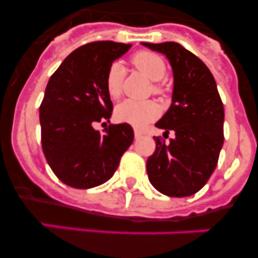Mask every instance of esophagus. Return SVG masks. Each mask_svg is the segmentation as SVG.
I'll use <instances>...</instances> for the list:
<instances>
[{
  "instance_id": "34e87169",
  "label": "esophagus",
  "mask_w": 258,
  "mask_h": 258,
  "mask_svg": "<svg viewBox=\"0 0 258 258\" xmlns=\"http://www.w3.org/2000/svg\"><path fill=\"white\" fill-rule=\"evenodd\" d=\"M145 136V132L143 131H140V129H136V131H134V137H136L137 140H138V138H141V137H143Z\"/></svg>"
}]
</instances>
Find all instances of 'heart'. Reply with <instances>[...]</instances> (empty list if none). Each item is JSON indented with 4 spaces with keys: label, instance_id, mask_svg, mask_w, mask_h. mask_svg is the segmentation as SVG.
I'll return each instance as SVG.
<instances>
[{
    "label": "heart",
    "instance_id": "obj_1",
    "mask_svg": "<svg viewBox=\"0 0 258 258\" xmlns=\"http://www.w3.org/2000/svg\"><path fill=\"white\" fill-rule=\"evenodd\" d=\"M131 61L134 67L141 71L143 75L152 81H156L151 85V92L155 95L165 94V88L159 80L164 77L166 72V66L164 59L155 52L149 50H141L133 54ZM122 80H124V68L118 61H113L108 67L106 75V90L112 99L120 97L122 89ZM159 115V107L152 101H126L117 104L115 109V117L117 121L131 124L133 126L141 127L147 122L152 121Z\"/></svg>",
    "mask_w": 258,
    "mask_h": 258
}]
</instances>
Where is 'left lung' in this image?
<instances>
[{"mask_svg": "<svg viewBox=\"0 0 258 258\" xmlns=\"http://www.w3.org/2000/svg\"><path fill=\"white\" fill-rule=\"evenodd\" d=\"M143 45L165 54L174 75L173 102L156 126L166 143L154 137L156 150L147 159L151 184L172 198L197 194L211 178L223 145L225 111L217 85L202 59L178 42Z\"/></svg>", "mask_w": 258, "mask_h": 258, "instance_id": "8db88e82", "label": "left lung"}]
</instances>
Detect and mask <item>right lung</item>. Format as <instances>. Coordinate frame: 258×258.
Masks as SVG:
<instances>
[{
  "label": "right lung",
  "instance_id": "1",
  "mask_svg": "<svg viewBox=\"0 0 258 258\" xmlns=\"http://www.w3.org/2000/svg\"><path fill=\"white\" fill-rule=\"evenodd\" d=\"M131 45L95 41L80 46L51 75L40 106L41 145L46 161L63 183L90 188L108 181L122 154L133 143L129 124L108 125L112 102L106 75Z\"/></svg>",
  "mask_w": 258,
  "mask_h": 258
}]
</instances>
